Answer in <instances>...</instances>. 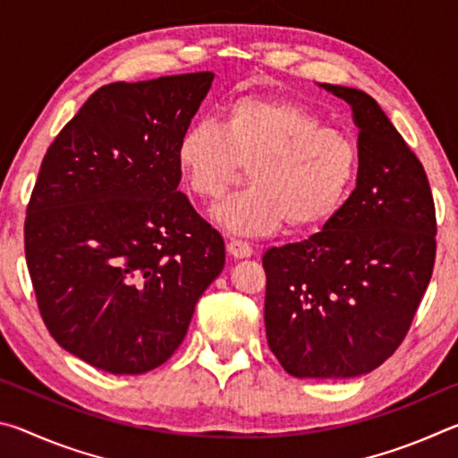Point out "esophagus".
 Masks as SVG:
<instances>
[{
    "instance_id": "obj_1",
    "label": "esophagus",
    "mask_w": 458,
    "mask_h": 458,
    "mask_svg": "<svg viewBox=\"0 0 458 458\" xmlns=\"http://www.w3.org/2000/svg\"><path fill=\"white\" fill-rule=\"evenodd\" d=\"M226 248H228V252L234 259H250L252 257V246L248 244V242H244V240L232 238Z\"/></svg>"
}]
</instances>
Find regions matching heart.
<instances>
[{
  "label": "heart",
  "instance_id": "b5f03b06",
  "mask_svg": "<svg viewBox=\"0 0 458 458\" xmlns=\"http://www.w3.org/2000/svg\"><path fill=\"white\" fill-rule=\"evenodd\" d=\"M175 164L206 201L220 199L248 165L250 185L216 208L214 222L230 234L268 236L284 222L293 230L327 222L350 196L360 151L297 100L240 97L218 125L198 121L183 131Z\"/></svg>",
  "mask_w": 458,
  "mask_h": 458
}]
</instances>
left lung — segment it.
<instances>
[{"instance_id": "left-lung-1", "label": "left lung", "mask_w": 458, "mask_h": 458, "mask_svg": "<svg viewBox=\"0 0 458 458\" xmlns=\"http://www.w3.org/2000/svg\"><path fill=\"white\" fill-rule=\"evenodd\" d=\"M319 87L352 108L355 190L313 236L265 252V327L286 374L345 379L382 366L406 337L432 276L437 216L422 164L376 100Z\"/></svg>"}]
</instances>
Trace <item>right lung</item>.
<instances>
[{"instance_id": "obj_1", "label": "right lung", "mask_w": 458, "mask_h": 458, "mask_svg": "<svg viewBox=\"0 0 458 458\" xmlns=\"http://www.w3.org/2000/svg\"><path fill=\"white\" fill-rule=\"evenodd\" d=\"M212 72L113 82L54 139L26 218L38 307L68 353L137 376L172 358L222 273V236L177 190Z\"/></svg>"}]
</instances>
